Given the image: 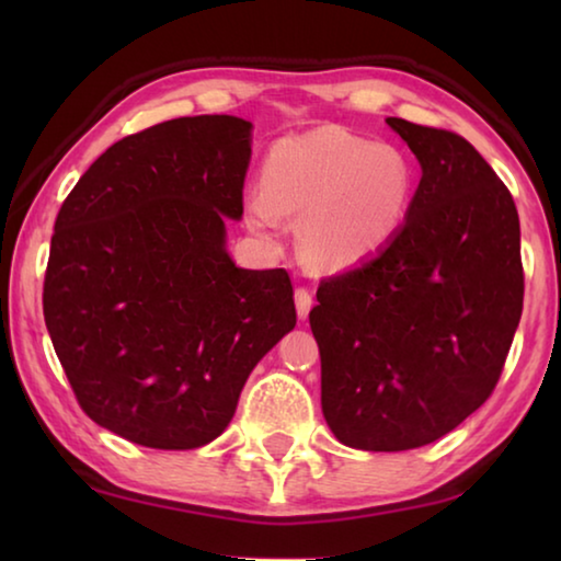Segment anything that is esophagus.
Listing matches in <instances>:
<instances>
[{"label": "esophagus", "instance_id": "1", "mask_svg": "<svg viewBox=\"0 0 561 561\" xmlns=\"http://www.w3.org/2000/svg\"><path fill=\"white\" fill-rule=\"evenodd\" d=\"M294 301H297L299 319H307L309 309H311V291L307 287H299L297 291H294Z\"/></svg>", "mask_w": 561, "mask_h": 561}]
</instances>
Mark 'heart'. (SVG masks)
<instances>
[{
	"mask_svg": "<svg viewBox=\"0 0 561 561\" xmlns=\"http://www.w3.org/2000/svg\"><path fill=\"white\" fill-rule=\"evenodd\" d=\"M401 150L317 128L277 140L262 168L264 190L244 197L252 230L274 232L282 215L304 217L301 247L321 267H354L393 240L413 197Z\"/></svg>",
	"mask_w": 561,
	"mask_h": 561,
	"instance_id": "b5f03b06",
	"label": "heart"
}]
</instances>
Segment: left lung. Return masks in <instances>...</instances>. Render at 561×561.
I'll list each match as a JSON object with an SVG mask.
<instances>
[{"instance_id":"obj_1","label":"left lung","mask_w":561,"mask_h":561,"mask_svg":"<svg viewBox=\"0 0 561 561\" xmlns=\"http://www.w3.org/2000/svg\"><path fill=\"white\" fill-rule=\"evenodd\" d=\"M421 163L405 222L376 257L321 279L309 311L321 411L358 450H411L488 401L525 297L510 190L458 133L386 118Z\"/></svg>"}]
</instances>
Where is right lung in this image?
Returning a JSON list of instances; mask_svg holds the SVG:
<instances>
[{"label": "right lung", "mask_w": 561, "mask_h": 561, "mask_svg": "<svg viewBox=\"0 0 561 561\" xmlns=\"http://www.w3.org/2000/svg\"><path fill=\"white\" fill-rule=\"evenodd\" d=\"M252 123L173 118L113 144L66 197L44 321L93 423L193 450L232 421L260 358L297 324L284 270L234 267Z\"/></svg>", "instance_id": "1"}]
</instances>
